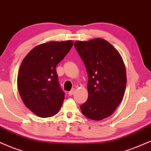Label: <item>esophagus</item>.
<instances>
[{"mask_svg":"<svg viewBox=\"0 0 151 151\" xmlns=\"http://www.w3.org/2000/svg\"><path fill=\"white\" fill-rule=\"evenodd\" d=\"M74 88H72L71 91H69V92H68V95H70V96H71V95H72L74 94Z\"/></svg>","mask_w":151,"mask_h":151,"instance_id":"esophagus-1","label":"esophagus"}]
</instances>
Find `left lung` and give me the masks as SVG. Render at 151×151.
<instances>
[{
  "label": "left lung",
  "instance_id": "left-lung-1",
  "mask_svg": "<svg viewBox=\"0 0 151 151\" xmlns=\"http://www.w3.org/2000/svg\"><path fill=\"white\" fill-rule=\"evenodd\" d=\"M74 45L88 77V98L80 109L86 117L100 121L111 115L123 98L127 77L123 58L113 46L101 38L76 41Z\"/></svg>",
  "mask_w": 151,
  "mask_h": 151
}]
</instances>
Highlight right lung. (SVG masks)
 Listing matches in <instances>:
<instances>
[{
  "label": "right lung",
  "mask_w": 151,
  "mask_h": 151,
  "mask_svg": "<svg viewBox=\"0 0 151 151\" xmlns=\"http://www.w3.org/2000/svg\"><path fill=\"white\" fill-rule=\"evenodd\" d=\"M73 42H50L33 48L25 57L17 78L24 104L40 117L58 113L65 98L56 68L71 49Z\"/></svg>",
  "instance_id": "1"
}]
</instances>
